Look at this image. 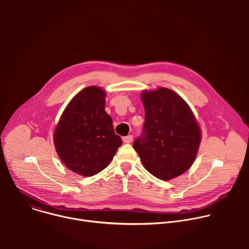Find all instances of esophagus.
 Returning <instances> with one entry per match:
<instances>
[{
	"label": "esophagus",
	"instance_id": "1",
	"mask_svg": "<svg viewBox=\"0 0 249 249\" xmlns=\"http://www.w3.org/2000/svg\"><path fill=\"white\" fill-rule=\"evenodd\" d=\"M132 141H133V136H132V135H128V136H126V137L123 138V142H124V143H126V144L131 143Z\"/></svg>",
	"mask_w": 249,
	"mask_h": 249
}]
</instances>
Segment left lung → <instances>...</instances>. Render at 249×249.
Returning <instances> with one entry per match:
<instances>
[{"instance_id":"1","label":"left lung","mask_w":249,"mask_h":249,"mask_svg":"<svg viewBox=\"0 0 249 249\" xmlns=\"http://www.w3.org/2000/svg\"><path fill=\"white\" fill-rule=\"evenodd\" d=\"M141 99L145 123L133 148L150 173L161 180L172 179L193 164L201 142L200 126L185 100L166 88L144 90Z\"/></svg>"}]
</instances>
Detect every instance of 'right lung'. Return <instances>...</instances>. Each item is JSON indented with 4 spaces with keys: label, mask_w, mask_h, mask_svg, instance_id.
Returning <instances> with one entry per match:
<instances>
[{
    "label": "right lung",
    "mask_w": 249,
    "mask_h": 249,
    "mask_svg": "<svg viewBox=\"0 0 249 249\" xmlns=\"http://www.w3.org/2000/svg\"><path fill=\"white\" fill-rule=\"evenodd\" d=\"M106 92L88 87L69 102L55 128L54 145L60 160L82 176H92L109 164L121 138L105 111Z\"/></svg>",
    "instance_id": "right-lung-1"
}]
</instances>
